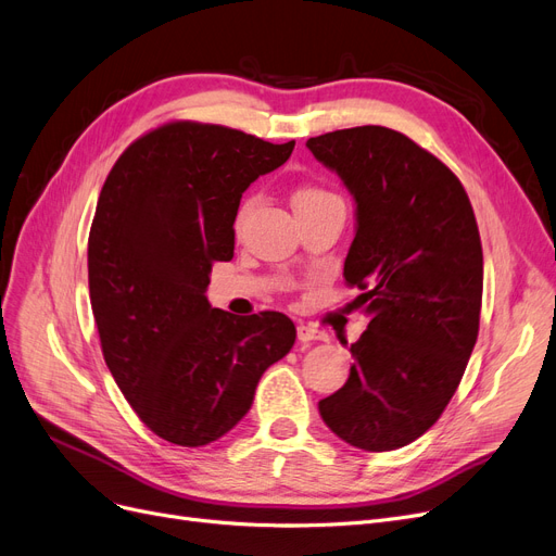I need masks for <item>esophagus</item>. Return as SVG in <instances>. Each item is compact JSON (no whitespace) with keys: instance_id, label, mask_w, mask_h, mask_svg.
<instances>
[{"instance_id":"obj_1","label":"esophagus","mask_w":556,"mask_h":556,"mask_svg":"<svg viewBox=\"0 0 556 556\" xmlns=\"http://www.w3.org/2000/svg\"><path fill=\"white\" fill-rule=\"evenodd\" d=\"M296 336H299L301 342H315V340L326 342V340H328V336H326L324 330H319V328H315V326H305V324H299V326H296Z\"/></svg>"}]
</instances>
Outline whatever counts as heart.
<instances>
[{"instance_id": "obj_1", "label": "heart", "mask_w": 556, "mask_h": 556, "mask_svg": "<svg viewBox=\"0 0 556 556\" xmlns=\"http://www.w3.org/2000/svg\"><path fill=\"white\" fill-rule=\"evenodd\" d=\"M328 198H336V195L324 191V189H317V187H303V189H299V191L294 193V201H292V203H294V210H299V207L313 205V203H319V201H328ZM249 210H251V201H247V203H243V205L239 207L237 226H241V220L247 218Z\"/></svg>"}]
</instances>
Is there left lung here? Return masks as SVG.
I'll return each instance as SVG.
<instances>
[{
	"mask_svg": "<svg viewBox=\"0 0 556 556\" xmlns=\"http://www.w3.org/2000/svg\"><path fill=\"white\" fill-rule=\"evenodd\" d=\"M307 150L353 195L344 278L369 317L346 383L319 402L326 427L365 452L429 431L468 367L483 292L477 218L458 177L381 125L328 131Z\"/></svg>",
	"mask_w": 556,
	"mask_h": 556,
	"instance_id": "obj_1",
	"label": "left lung"
}]
</instances>
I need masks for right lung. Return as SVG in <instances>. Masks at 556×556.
Masks as SVG:
<instances>
[{"label": "right lung", "instance_id": "obj_1", "mask_svg": "<svg viewBox=\"0 0 556 556\" xmlns=\"http://www.w3.org/2000/svg\"><path fill=\"white\" fill-rule=\"evenodd\" d=\"M294 150L239 129L168 123L131 143L100 191L88 290L104 363L160 438L203 447L251 410L296 328L282 313L212 307V262L235 251L241 193Z\"/></svg>", "mask_w": 556, "mask_h": 556}]
</instances>
